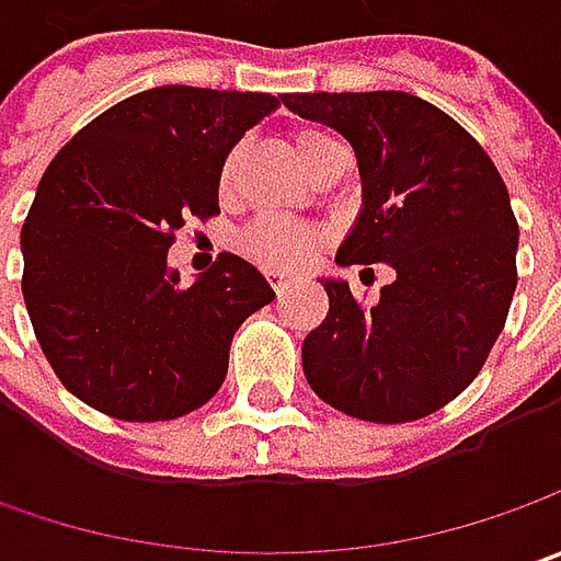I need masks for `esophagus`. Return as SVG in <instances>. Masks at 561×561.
<instances>
[{"label":"esophagus","mask_w":561,"mask_h":561,"mask_svg":"<svg viewBox=\"0 0 561 561\" xmlns=\"http://www.w3.org/2000/svg\"><path fill=\"white\" fill-rule=\"evenodd\" d=\"M268 280H271V287H274V293H277V296H280V293L290 287V277H284V274H268Z\"/></svg>","instance_id":"34e87169"}]
</instances>
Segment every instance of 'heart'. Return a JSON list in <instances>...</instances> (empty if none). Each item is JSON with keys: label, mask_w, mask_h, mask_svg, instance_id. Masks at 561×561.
<instances>
[{"label": "heart", "mask_w": 561, "mask_h": 561, "mask_svg": "<svg viewBox=\"0 0 561 561\" xmlns=\"http://www.w3.org/2000/svg\"><path fill=\"white\" fill-rule=\"evenodd\" d=\"M243 152H247V146L240 142V146H233L225 156L221 174H218L221 196H233L237 181H240ZM340 152H343V146L331 134H324V130L306 127V130H296L293 134V156H296V162L302 164L309 174H314L331 156H340ZM318 247H321V233L318 230L306 225H290V221H274V218H265V221L252 225L247 230V237H243V249H247L249 255L255 262H262V265L277 271L299 268L306 259H312V252Z\"/></svg>", "instance_id": "b5f03b06"}]
</instances>
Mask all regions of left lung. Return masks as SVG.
I'll return each mask as SVG.
<instances>
[{
  "label": "left lung",
  "instance_id": "obj_1",
  "mask_svg": "<svg viewBox=\"0 0 561 561\" xmlns=\"http://www.w3.org/2000/svg\"><path fill=\"white\" fill-rule=\"evenodd\" d=\"M284 105L356 152L362 208L336 265L397 274L371 309L346 280L318 277L331 309L302 340L306 380L353 419H424L462 393L503 334L518 284L506 184L462 124L412 93H290Z\"/></svg>",
  "mask_w": 561,
  "mask_h": 561
}]
</instances>
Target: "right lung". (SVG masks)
Instances as JSON below:
<instances>
[{"label":"right lung","instance_id":"obj_1","mask_svg":"<svg viewBox=\"0 0 561 561\" xmlns=\"http://www.w3.org/2000/svg\"><path fill=\"white\" fill-rule=\"evenodd\" d=\"M284 96L152 87L90 121L58 152L21 227L24 302L58 380L121 421L205 405L230 340L274 299L225 252L193 284L168 265L174 230L218 215L225 156Z\"/></svg>","mask_w":561,"mask_h":561}]
</instances>
